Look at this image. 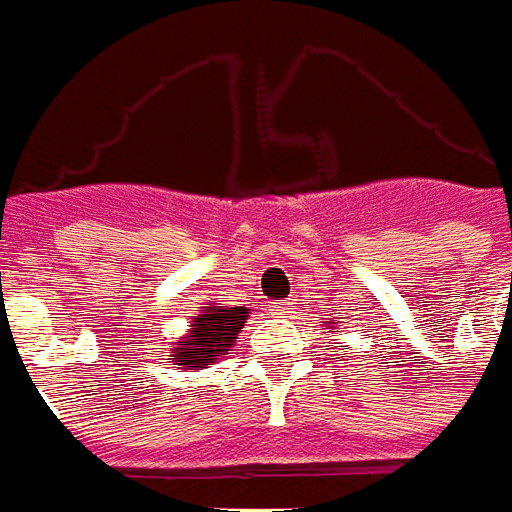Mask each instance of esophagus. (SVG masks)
<instances>
[{"mask_svg":"<svg viewBox=\"0 0 512 512\" xmlns=\"http://www.w3.org/2000/svg\"><path fill=\"white\" fill-rule=\"evenodd\" d=\"M289 310V302H273V315H284Z\"/></svg>","mask_w":512,"mask_h":512,"instance_id":"1","label":"esophagus"}]
</instances>
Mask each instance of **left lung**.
Segmentation results:
<instances>
[{"label": "left lung", "instance_id": "1", "mask_svg": "<svg viewBox=\"0 0 512 512\" xmlns=\"http://www.w3.org/2000/svg\"><path fill=\"white\" fill-rule=\"evenodd\" d=\"M326 328H328V331H331V328H336V326H334V321H331V318H328V321H326Z\"/></svg>", "mask_w": 512, "mask_h": 512}]
</instances>
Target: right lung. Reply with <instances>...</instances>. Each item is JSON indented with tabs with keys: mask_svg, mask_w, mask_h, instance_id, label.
<instances>
[{
	"mask_svg": "<svg viewBox=\"0 0 512 512\" xmlns=\"http://www.w3.org/2000/svg\"><path fill=\"white\" fill-rule=\"evenodd\" d=\"M247 318V307H202L197 315H191L189 331L178 342H173L170 360L173 365H181L184 371H202L207 365L218 363L220 357L231 352Z\"/></svg>",
	"mask_w": 512,
	"mask_h": 512,
	"instance_id": "right-lung-1",
	"label": "right lung"
}]
</instances>
